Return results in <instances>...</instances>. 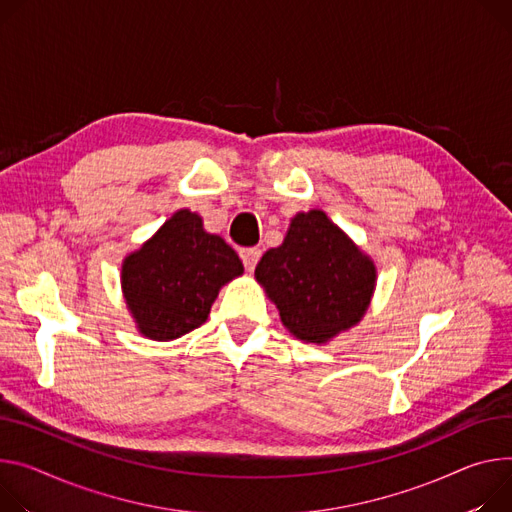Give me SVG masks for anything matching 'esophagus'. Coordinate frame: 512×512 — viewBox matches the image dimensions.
Wrapping results in <instances>:
<instances>
[{
	"mask_svg": "<svg viewBox=\"0 0 512 512\" xmlns=\"http://www.w3.org/2000/svg\"><path fill=\"white\" fill-rule=\"evenodd\" d=\"M239 255H241V259H243L245 269H247V271H253L255 265H257V261H259V257H261V251H259V249H241Z\"/></svg>",
	"mask_w": 512,
	"mask_h": 512,
	"instance_id": "1",
	"label": "esophagus"
}]
</instances>
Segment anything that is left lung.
Here are the masks:
<instances>
[{
	"mask_svg": "<svg viewBox=\"0 0 512 512\" xmlns=\"http://www.w3.org/2000/svg\"><path fill=\"white\" fill-rule=\"evenodd\" d=\"M376 265L322 210L298 212L280 247L255 267L257 282L304 343H329L363 318Z\"/></svg>",
	"mask_w": 512,
	"mask_h": 512,
	"instance_id": "obj_1",
	"label": "left lung"
}]
</instances>
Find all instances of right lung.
Masks as SVG:
<instances>
[{
    "label": "right lung",
    "instance_id": "add662e5",
    "mask_svg": "<svg viewBox=\"0 0 512 512\" xmlns=\"http://www.w3.org/2000/svg\"><path fill=\"white\" fill-rule=\"evenodd\" d=\"M241 273L235 249L206 232L200 214L177 210L122 261V292L138 333L173 341L204 324L220 288Z\"/></svg>",
    "mask_w": 512,
    "mask_h": 512
}]
</instances>
